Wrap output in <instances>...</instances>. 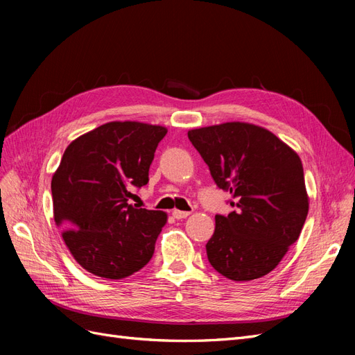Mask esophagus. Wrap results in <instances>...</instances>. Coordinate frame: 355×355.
<instances>
[{
	"label": "esophagus",
	"mask_w": 355,
	"mask_h": 355,
	"mask_svg": "<svg viewBox=\"0 0 355 355\" xmlns=\"http://www.w3.org/2000/svg\"><path fill=\"white\" fill-rule=\"evenodd\" d=\"M171 214H173V218L175 219H185V218H188L189 216V211H182V210H173V213H171Z\"/></svg>",
	"instance_id": "obj_1"
}]
</instances>
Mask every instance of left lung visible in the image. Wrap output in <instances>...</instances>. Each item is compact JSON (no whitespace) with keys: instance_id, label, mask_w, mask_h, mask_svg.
I'll return each mask as SVG.
<instances>
[{"instance_id":"obj_1","label":"left lung","mask_w":355,"mask_h":355,"mask_svg":"<svg viewBox=\"0 0 355 355\" xmlns=\"http://www.w3.org/2000/svg\"><path fill=\"white\" fill-rule=\"evenodd\" d=\"M188 137L214 184L232 196L234 211L214 216L206 244L210 265L234 282L271 272L308 214L302 161L266 128L247 123L196 128Z\"/></svg>"}]
</instances>
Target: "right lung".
Returning <instances> with one entry per match:
<instances>
[{
  "label": "right lung",
  "instance_id": "add662e5",
  "mask_svg": "<svg viewBox=\"0 0 355 355\" xmlns=\"http://www.w3.org/2000/svg\"><path fill=\"white\" fill-rule=\"evenodd\" d=\"M166 133L161 125L112 121L75 139L63 153L51 179L53 213L84 270L121 280L151 261L167 214L135 209L128 198L148 184Z\"/></svg>",
  "mask_w": 355,
  "mask_h": 355
}]
</instances>
